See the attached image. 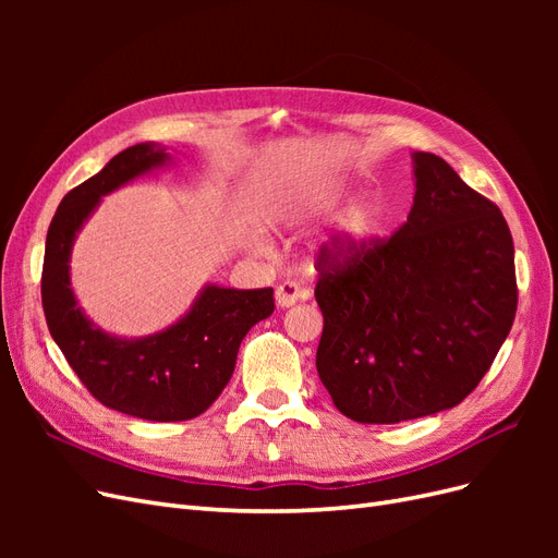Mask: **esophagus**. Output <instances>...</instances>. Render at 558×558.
Instances as JSON below:
<instances>
[{"label":"esophagus","mask_w":558,"mask_h":558,"mask_svg":"<svg viewBox=\"0 0 558 558\" xmlns=\"http://www.w3.org/2000/svg\"><path fill=\"white\" fill-rule=\"evenodd\" d=\"M302 295H307V291L302 289V286H300L298 281H293V279L281 281V283L277 286V291H275V298H277V305H279V307H291V305H295V302H298Z\"/></svg>","instance_id":"obj_1"}]
</instances>
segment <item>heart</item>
Masks as SVG:
<instances>
[{"instance_id": "1", "label": "heart", "mask_w": 558, "mask_h": 558, "mask_svg": "<svg viewBox=\"0 0 558 558\" xmlns=\"http://www.w3.org/2000/svg\"><path fill=\"white\" fill-rule=\"evenodd\" d=\"M347 199V193L340 185H324L310 195L302 197L300 209L305 211H332ZM386 226V209L379 199L363 202V205L353 207L340 223V244L344 251H359L367 246Z\"/></svg>"}]
</instances>
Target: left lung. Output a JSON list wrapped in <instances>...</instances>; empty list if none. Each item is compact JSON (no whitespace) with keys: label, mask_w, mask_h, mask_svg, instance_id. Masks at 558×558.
I'll return each mask as SVG.
<instances>
[{"label":"left lung","mask_w":558,"mask_h":558,"mask_svg":"<svg viewBox=\"0 0 558 558\" xmlns=\"http://www.w3.org/2000/svg\"><path fill=\"white\" fill-rule=\"evenodd\" d=\"M414 205L391 238L318 248V377L359 424L456 408L492 367L517 314L514 244L492 199L435 154H414Z\"/></svg>","instance_id":"1"}]
</instances>
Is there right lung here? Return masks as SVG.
I'll return each mask as SVG.
<instances>
[{
	"instance_id": "obj_1",
	"label": "right lung",
	"mask_w": 558,
	"mask_h": 558,
	"mask_svg": "<svg viewBox=\"0 0 558 558\" xmlns=\"http://www.w3.org/2000/svg\"><path fill=\"white\" fill-rule=\"evenodd\" d=\"M165 160V148L134 144L62 197L46 234L41 305L56 344L95 400L137 418L185 421L221 396L244 335L275 312V291L207 286L172 328L121 340L83 316L70 286L72 244L99 197Z\"/></svg>"
}]
</instances>
